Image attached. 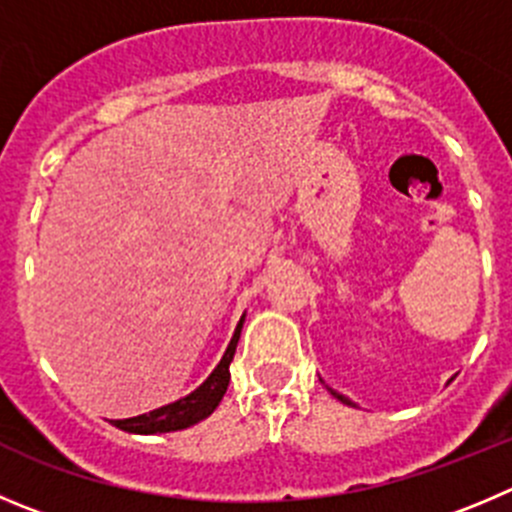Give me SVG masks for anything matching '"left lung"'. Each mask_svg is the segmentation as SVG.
I'll list each match as a JSON object with an SVG mask.
<instances>
[{"instance_id":"obj_1","label":"left lung","mask_w":512,"mask_h":512,"mask_svg":"<svg viewBox=\"0 0 512 512\" xmlns=\"http://www.w3.org/2000/svg\"><path fill=\"white\" fill-rule=\"evenodd\" d=\"M331 394H333V396H336V399H341V401H343V404H351V401H348V399H346V396H343V394H336V391H331Z\"/></svg>"}]
</instances>
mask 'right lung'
<instances>
[{
    "mask_svg": "<svg viewBox=\"0 0 512 512\" xmlns=\"http://www.w3.org/2000/svg\"><path fill=\"white\" fill-rule=\"evenodd\" d=\"M242 321H245V318H242ZM242 321L240 326H237V331H234L232 341H229L219 366L209 374V379L204 381L197 391H191L189 396L174 401V404H166V407L154 409V412L141 414V417H131V419H116L113 424H116L118 429H123V432L156 434V432H176V429H186L191 427V424L207 419L209 414L219 407V401H222L224 391H227L229 386V364H232L234 351H237Z\"/></svg>",
    "mask_w": 512,
    "mask_h": 512,
    "instance_id": "obj_1",
    "label": "right lung"
}]
</instances>
